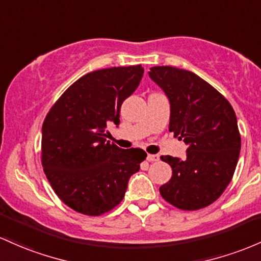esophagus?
I'll list each match as a JSON object with an SVG mask.
<instances>
[{
  "mask_svg": "<svg viewBox=\"0 0 261 261\" xmlns=\"http://www.w3.org/2000/svg\"><path fill=\"white\" fill-rule=\"evenodd\" d=\"M160 160L159 154H147V161L148 162H156Z\"/></svg>",
  "mask_w": 261,
  "mask_h": 261,
  "instance_id": "esophagus-1",
  "label": "esophagus"
}]
</instances>
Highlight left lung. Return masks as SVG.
Instances as JSON below:
<instances>
[{
    "label": "left lung",
    "mask_w": 261,
    "mask_h": 261,
    "mask_svg": "<svg viewBox=\"0 0 261 261\" xmlns=\"http://www.w3.org/2000/svg\"><path fill=\"white\" fill-rule=\"evenodd\" d=\"M150 78L170 99V128L187 145V159L161 156L172 177L160 187L162 198L183 211L208 207L233 178L240 153L237 116L229 101L190 70L153 67Z\"/></svg>",
    "instance_id": "1"
}]
</instances>
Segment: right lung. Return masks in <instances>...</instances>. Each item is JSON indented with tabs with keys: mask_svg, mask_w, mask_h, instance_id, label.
<instances>
[{
	"mask_svg": "<svg viewBox=\"0 0 261 261\" xmlns=\"http://www.w3.org/2000/svg\"><path fill=\"white\" fill-rule=\"evenodd\" d=\"M141 65L85 74L54 102L42 126V166L63 203L98 217L125 196L128 178L146 159L141 148L122 150L107 141L108 125H119L120 108L139 87Z\"/></svg>",
	"mask_w": 261,
	"mask_h": 261,
	"instance_id": "right-lung-1",
	"label": "right lung"
}]
</instances>
